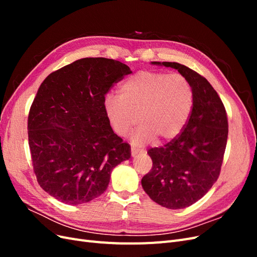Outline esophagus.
<instances>
[{"mask_svg": "<svg viewBox=\"0 0 257 257\" xmlns=\"http://www.w3.org/2000/svg\"><path fill=\"white\" fill-rule=\"evenodd\" d=\"M144 151V149H138V148H136V147H132L131 148V153H132V155H136V154H138V153H141V152H143Z\"/></svg>", "mask_w": 257, "mask_h": 257, "instance_id": "34e87169", "label": "esophagus"}]
</instances>
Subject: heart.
I'll return each mask as SVG.
<instances>
[{"instance_id": "heart-1", "label": "heart", "mask_w": 257, "mask_h": 257, "mask_svg": "<svg viewBox=\"0 0 257 257\" xmlns=\"http://www.w3.org/2000/svg\"><path fill=\"white\" fill-rule=\"evenodd\" d=\"M195 100L191 81L181 74L141 71L120 87V96L107 94L104 109L116 135L126 136L135 124L134 145H146L158 137L174 139L188 123Z\"/></svg>"}]
</instances>
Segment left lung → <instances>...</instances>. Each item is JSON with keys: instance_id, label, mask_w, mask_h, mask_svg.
<instances>
[{"instance_id": "obj_1", "label": "left lung", "mask_w": 257, "mask_h": 257, "mask_svg": "<svg viewBox=\"0 0 257 257\" xmlns=\"http://www.w3.org/2000/svg\"><path fill=\"white\" fill-rule=\"evenodd\" d=\"M153 64L178 69L195 93L191 116L181 133L166 145L148 150L152 168L142 179L145 192L155 203L182 209L205 196L220 176L227 144V114L205 77L176 62Z\"/></svg>"}]
</instances>
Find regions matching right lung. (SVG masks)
<instances>
[{
  "mask_svg": "<svg viewBox=\"0 0 257 257\" xmlns=\"http://www.w3.org/2000/svg\"><path fill=\"white\" fill-rule=\"evenodd\" d=\"M106 58H84L46 77L28 118L29 147L37 182L49 195L79 205L106 191L110 173L131 157V147L113 133L105 95L131 74Z\"/></svg>",
  "mask_w": 257,
  "mask_h": 257,
  "instance_id": "add662e5",
  "label": "right lung"
}]
</instances>
